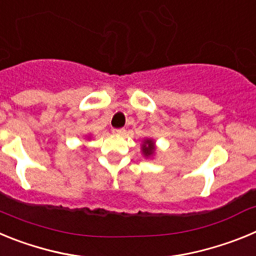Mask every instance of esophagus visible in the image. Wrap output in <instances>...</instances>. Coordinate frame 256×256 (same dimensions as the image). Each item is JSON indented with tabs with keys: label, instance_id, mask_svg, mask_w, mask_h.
Listing matches in <instances>:
<instances>
[{
	"label": "esophagus",
	"instance_id": "obj_1",
	"mask_svg": "<svg viewBox=\"0 0 256 256\" xmlns=\"http://www.w3.org/2000/svg\"><path fill=\"white\" fill-rule=\"evenodd\" d=\"M124 132H126V130H124V128H119V130H112V133H115V134H123Z\"/></svg>",
	"mask_w": 256,
	"mask_h": 256
}]
</instances>
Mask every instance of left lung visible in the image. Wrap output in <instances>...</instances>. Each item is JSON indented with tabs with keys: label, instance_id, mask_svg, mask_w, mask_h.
I'll return each instance as SVG.
<instances>
[{
	"label": "left lung",
	"instance_id": "1",
	"mask_svg": "<svg viewBox=\"0 0 256 256\" xmlns=\"http://www.w3.org/2000/svg\"><path fill=\"white\" fill-rule=\"evenodd\" d=\"M141 152L142 155L148 159V158H152L156 154V144L152 138H144L142 141L141 144Z\"/></svg>",
	"mask_w": 256,
	"mask_h": 256
}]
</instances>
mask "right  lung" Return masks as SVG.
<instances>
[{
	"mask_svg": "<svg viewBox=\"0 0 256 256\" xmlns=\"http://www.w3.org/2000/svg\"><path fill=\"white\" fill-rule=\"evenodd\" d=\"M88 140H90V137H88Z\"/></svg>",
	"mask_w": 256,
	"mask_h": 256,
	"instance_id": "add662e5",
	"label": "right lung"
}]
</instances>
